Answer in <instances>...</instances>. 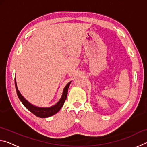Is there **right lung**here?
<instances>
[{"mask_svg": "<svg viewBox=\"0 0 147 147\" xmlns=\"http://www.w3.org/2000/svg\"><path fill=\"white\" fill-rule=\"evenodd\" d=\"M71 82H69L67 84L66 86L65 87L63 91V93L61 96L59 100L57 102L55 105L52 106L51 107H47V108H43V107H38L36 106H34L31 103H30L28 100H26L25 98H24V96L22 95L19 91L18 88L17 86V82H16V79L15 78V85H16V91L17 93V96L19 98V100L23 103V105L26 107V108L28 109L30 111L34 114L35 115L40 118H47L49 117L52 115H54V114L58 113L59 111V109L61 108V107L63 106V104L67 98V92L69 87L70 86Z\"/></svg>", "mask_w": 147, "mask_h": 147, "instance_id": "obj_1", "label": "right lung"}]
</instances>
